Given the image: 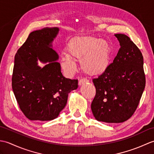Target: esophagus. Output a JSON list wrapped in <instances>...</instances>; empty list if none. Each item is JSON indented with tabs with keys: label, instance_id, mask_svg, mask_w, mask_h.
<instances>
[{
	"label": "esophagus",
	"instance_id": "1",
	"mask_svg": "<svg viewBox=\"0 0 154 154\" xmlns=\"http://www.w3.org/2000/svg\"><path fill=\"white\" fill-rule=\"evenodd\" d=\"M88 79H86V78H82V79H81L79 81V85H83L84 83H86L88 82Z\"/></svg>",
	"mask_w": 154,
	"mask_h": 154
}]
</instances>
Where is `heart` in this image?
Segmentation results:
<instances>
[{"label":"heart","instance_id":"b5f03b06","mask_svg":"<svg viewBox=\"0 0 154 154\" xmlns=\"http://www.w3.org/2000/svg\"><path fill=\"white\" fill-rule=\"evenodd\" d=\"M67 53L61 59L62 69L67 74L73 73L76 70L75 60H81L83 71L91 76L102 74L110 65L109 44L92 35L72 38L68 44Z\"/></svg>","mask_w":154,"mask_h":154}]
</instances>
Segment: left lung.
<instances>
[{
  "mask_svg": "<svg viewBox=\"0 0 154 154\" xmlns=\"http://www.w3.org/2000/svg\"><path fill=\"white\" fill-rule=\"evenodd\" d=\"M120 48L107 69L93 79L91 110L98 121L120 123L136 111L146 85L142 52L128 35L114 34Z\"/></svg>",
  "mask_w": 154,
  "mask_h": 154,
  "instance_id": "left-lung-1",
  "label": "left lung"
}]
</instances>
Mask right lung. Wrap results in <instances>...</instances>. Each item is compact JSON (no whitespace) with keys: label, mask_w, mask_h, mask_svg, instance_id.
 Here are the masks:
<instances>
[{"label":"right lung","mask_w":154,"mask_h":154,"mask_svg":"<svg viewBox=\"0 0 154 154\" xmlns=\"http://www.w3.org/2000/svg\"><path fill=\"white\" fill-rule=\"evenodd\" d=\"M59 28H44L29 34L14 57L12 87L20 109L30 120L56 119L67 104L68 94L78 87L77 79L65 78L51 42ZM38 59L49 63L43 68Z\"/></svg>","instance_id":"right-lung-1"}]
</instances>
